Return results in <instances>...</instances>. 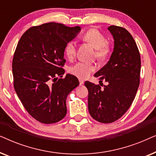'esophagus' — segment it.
Masks as SVG:
<instances>
[{
  "label": "esophagus",
  "instance_id": "1",
  "mask_svg": "<svg viewBox=\"0 0 156 156\" xmlns=\"http://www.w3.org/2000/svg\"><path fill=\"white\" fill-rule=\"evenodd\" d=\"M79 81H80V85H82L83 84H84V81H83L82 80H80Z\"/></svg>",
  "mask_w": 156,
  "mask_h": 156
}]
</instances>
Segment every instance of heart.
<instances>
[{
  "mask_svg": "<svg viewBox=\"0 0 156 156\" xmlns=\"http://www.w3.org/2000/svg\"><path fill=\"white\" fill-rule=\"evenodd\" d=\"M84 41L95 49L96 56L99 59H105L109 56L111 48L106 42V37L97 29H90L82 35ZM65 54L69 59H72L76 54L75 42L70 41L65 47ZM94 66L84 62H78L69 68V72L72 75L80 79H86L94 71Z\"/></svg>",
  "mask_w": 156,
  "mask_h": 156,
  "instance_id": "heart-1",
  "label": "heart"
}]
</instances>
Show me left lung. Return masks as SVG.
Returning <instances> with one entry per match:
<instances>
[{
    "label": "left lung",
    "instance_id": "1",
    "mask_svg": "<svg viewBox=\"0 0 156 156\" xmlns=\"http://www.w3.org/2000/svg\"><path fill=\"white\" fill-rule=\"evenodd\" d=\"M108 30L114 37V51L106 65L94 74L107 85L101 88L88 81L84 84L89 114L104 123L118 120L127 112L139 87L140 73V53L132 35L121 27L112 25Z\"/></svg>",
    "mask_w": 156,
    "mask_h": 156
}]
</instances>
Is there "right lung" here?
I'll return each instance as SVG.
<instances>
[{
    "label": "right lung",
    "instance_id": "add662e5",
    "mask_svg": "<svg viewBox=\"0 0 156 156\" xmlns=\"http://www.w3.org/2000/svg\"><path fill=\"white\" fill-rule=\"evenodd\" d=\"M81 30L57 23L32 27L19 40L12 59L14 88L27 112L40 122L50 124L67 114V95L79 86L78 79L62 77L65 47Z\"/></svg>",
    "mask_w": 156,
    "mask_h": 156
}]
</instances>
